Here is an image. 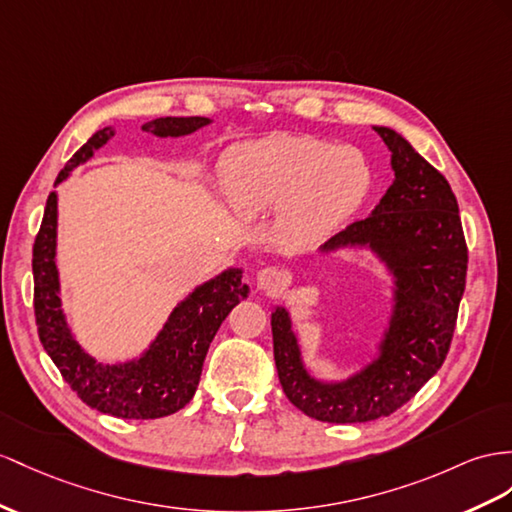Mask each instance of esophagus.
Segmentation results:
<instances>
[{
	"label": "esophagus",
	"instance_id": "34e87169",
	"mask_svg": "<svg viewBox=\"0 0 512 512\" xmlns=\"http://www.w3.org/2000/svg\"><path fill=\"white\" fill-rule=\"evenodd\" d=\"M257 285H259V290H264L268 294H274V292L283 290L285 274L279 268H272V266L261 268L257 272Z\"/></svg>",
	"mask_w": 512,
	"mask_h": 512
}]
</instances>
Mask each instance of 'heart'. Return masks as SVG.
Instances as JSON below:
<instances>
[{
  "mask_svg": "<svg viewBox=\"0 0 512 512\" xmlns=\"http://www.w3.org/2000/svg\"><path fill=\"white\" fill-rule=\"evenodd\" d=\"M372 188V168L355 147L313 136L246 142L225 164V190L242 216L281 209L283 227L320 238L357 212Z\"/></svg>",
  "mask_w": 512,
  "mask_h": 512,
  "instance_id": "obj_1",
  "label": "heart"
}]
</instances>
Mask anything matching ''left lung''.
Listing matches in <instances>:
<instances>
[{
  "label": "left lung",
  "instance_id": "8db88e82",
  "mask_svg": "<svg viewBox=\"0 0 512 512\" xmlns=\"http://www.w3.org/2000/svg\"><path fill=\"white\" fill-rule=\"evenodd\" d=\"M391 151L396 179L374 212L335 233L322 251L365 246L396 277V311L381 357L346 383L326 385L307 374L285 309L272 313L279 381L296 409L331 424H361L398 411L448 355L465 292L467 244L456 196L439 170L387 127H374Z\"/></svg>",
  "mask_w": 512,
  "mask_h": 512
}]
</instances>
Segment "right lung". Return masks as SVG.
I'll return each instance as SVG.
<instances>
[{"mask_svg":"<svg viewBox=\"0 0 512 512\" xmlns=\"http://www.w3.org/2000/svg\"><path fill=\"white\" fill-rule=\"evenodd\" d=\"M207 123L209 119L203 116H166L142 125V131L162 138L186 136ZM112 136L114 131L103 127L88 138L60 170L56 183L67 179L71 168L93 157L95 149L103 147ZM56 216V192H51L32 248L34 318L47 355L90 409L121 419H157L177 413L199 387L205 355L222 320L240 300L248 298L242 270H227L214 281L196 287L170 313L147 355L123 365H101L77 346L62 316L56 270Z\"/></svg>","mask_w":512,"mask_h":512,"instance_id":"right-lung-1","label":"right lung"}]
</instances>
